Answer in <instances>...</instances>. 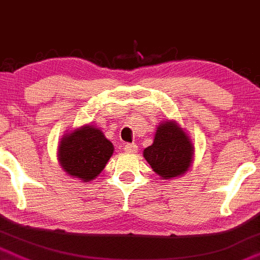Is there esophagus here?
I'll return each instance as SVG.
<instances>
[{"label":"esophagus","mask_w":260,"mask_h":260,"mask_svg":"<svg viewBox=\"0 0 260 260\" xmlns=\"http://www.w3.org/2000/svg\"><path fill=\"white\" fill-rule=\"evenodd\" d=\"M124 150L126 152H129V154H134V152L138 151V145H135V144H126L124 146Z\"/></svg>","instance_id":"esophagus-1"}]
</instances>
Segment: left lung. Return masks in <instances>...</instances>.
<instances>
[{
    "instance_id": "1",
    "label": "left lung",
    "mask_w": 260,
    "mask_h": 260,
    "mask_svg": "<svg viewBox=\"0 0 260 260\" xmlns=\"http://www.w3.org/2000/svg\"><path fill=\"white\" fill-rule=\"evenodd\" d=\"M143 155L155 174L170 180L188 173L194 160V145L178 121L167 120L157 125L154 141Z\"/></svg>"
}]
</instances>
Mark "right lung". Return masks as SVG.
Wrapping results in <instances>:
<instances>
[{
	"instance_id": "1",
	"label": "right lung",
	"mask_w": 260,
	"mask_h": 260,
	"mask_svg": "<svg viewBox=\"0 0 260 260\" xmlns=\"http://www.w3.org/2000/svg\"><path fill=\"white\" fill-rule=\"evenodd\" d=\"M114 150L103 131L95 125L85 124L61 138L57 159L68 175L89 183L104 170Z\"/></svg>"
}]
</instances>
